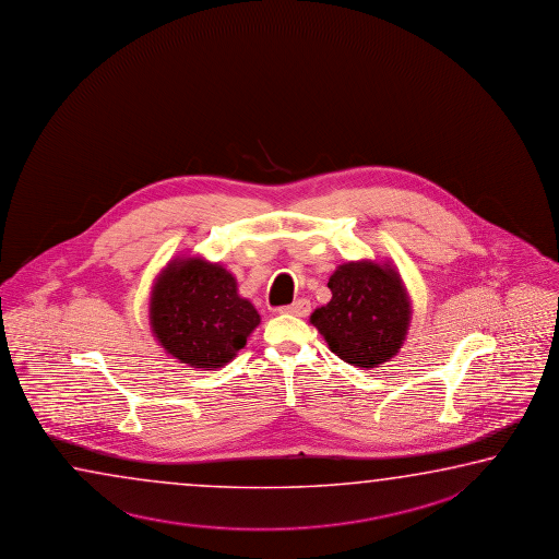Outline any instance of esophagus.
Instances as JSON below:
<instances>
[{
  "label": "esophagus",
  "mask_w": 559,
  "mask_h": 559,
  "mask_svg": "<svg viewBox=\"0 0 559 559\" xmlns=\"http://www.w3.org/2000/svg\"><path fill=\"white\" fill-rule=\"evenodd\" d=\"M280 311L285 312V314H294V317H307L309 311H311V304L307 299H297L295 304L287 305V307L280 309Z\"/></svg>",
  "instance_id": "1"
}]
</instances>
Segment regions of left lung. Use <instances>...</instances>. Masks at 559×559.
Masks as SVG:
<instances>
[{"mask_svg": "<svg viewBox=\"0 0 559 559\" xmlns=\"http://www.w3.org/2000/svg\"><path fill=\"white\" fill-rule=\"evenodd\" d=\"M329 287L331 301L317 307L309 321L331 352L364 369L378 368L397 356L413 314L397 267L371 260L346 262L334 270Z\"/></svg>", "mask_w": 559, "mask_h": 559, "instance_id": "obj_1", "label": "left lung"}]
</instances>
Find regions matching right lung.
I'll return each instance as SVG.
<instances>
[{
	"instance_id": "right-lung-1",
	"label": "right lung",
	"mask_w": 559,
	"mask_h": 559,
	"mask_svg": "<svg viewBox=\"0 0 559 559\" xmlns=\"http://www.w3.org/2000/svg\"><path fill=\"white\" fill-rule=\"evenodd\" d=\"M148 319L166 354L198 369L235 360L260 324L254 305L238 295L235 275L201 255H176L156 275Z\"/></svg>"
}]
</instances>
